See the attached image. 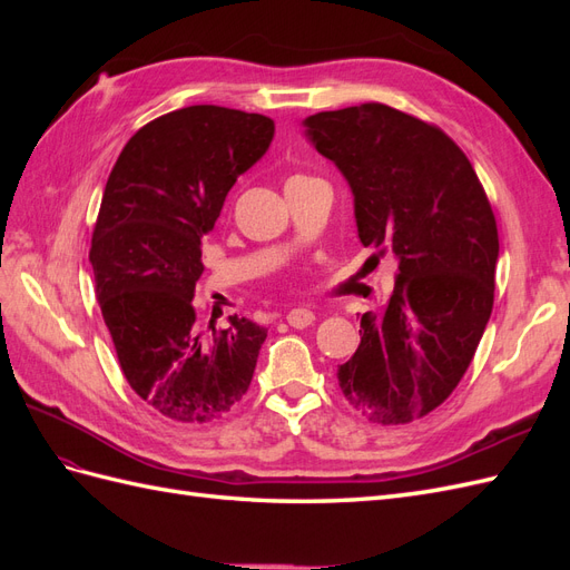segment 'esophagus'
<instances>
[{
	"mask_svg": "<svg viewBox=\"0 0 570 570\" xmlns=\"http://www.w3.org/2000/svg\"><path fill=\"white\" fill-rule=\"evenodd\" d=\"M316 321L314 312H308V308H292V312L287 314V323L292 327H308Z\"/></svg>",
	"mask_w": 570,
	"mask_h": 570,
	"instance_id": "esophagus-1",
	"label": "esophagus"
}]
</instances>
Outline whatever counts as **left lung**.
<instances>
[{"label": "left lung", "mask_w": 570, "mask_h": 570, "mask_svg": "<svg viewBox=\"0 0 570 570\" xmlns=\"http://www.w3.org/2000/svg\"><path fill=\"white\" fill-rule=\"evenodd\" d=\"M308 140L347 178L358 239L400 262L390 302L361 316V344L337 368L373 423L428 416L471 366L494 304L497 220L450 135L387 105L321 111Z\"/></svg>", "instance_id": "1"}]
</instances>
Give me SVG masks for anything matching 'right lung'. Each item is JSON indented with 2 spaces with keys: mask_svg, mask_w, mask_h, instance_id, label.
<instances>
[{
  "mask_svg": "<svg viewBox=\"0 0 570 570\" xmlns=\"http://www.w3.org/2000/svg\"><path fill=\"white\" fill-rule=\"evenodd\" d=\"M273 132L262 114L185 107L137 130L107 180L90 247L95 295L128 385L168 421H216L252 383L266 327L230 316L209 335L193 299L202 235Z\"/></svg>",
  "mask_w": 570,
  "mask_h": 570,
  "instance_id": "right-lung-1",
  "label": "right lung"
}]
</instances>
